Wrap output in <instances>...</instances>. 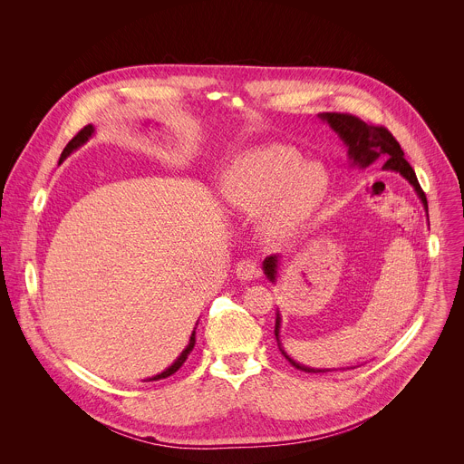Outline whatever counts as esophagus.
<instances>
[{"label":"esophagus","instance_id":"esophagus-1","mask_svg":"<svg viewBox=\"0 0 464 464\" xmlns=\"http://www.w3.org/2000/svg\"><path fill=\"white\" fill-rule=\"evenodd\" d=\"M237 277L240 279V281H253L255 277H258V266H256V262H253V260H242V262H238V266H237Z\"/></svg>","mask_w":464,"mask_h":464}]
</instances>
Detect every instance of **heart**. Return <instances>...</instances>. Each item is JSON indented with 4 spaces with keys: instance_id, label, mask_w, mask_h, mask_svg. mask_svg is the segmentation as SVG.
I'll list each match as a JSON object with an SVG mask.
<instances>
[{
    "instance_id": "heart-1",
    "label": "heart",
    "mask_w": 464,
    "mask_h": 464,
    "mask_svg": "<svg viewBox=\"0 0 464 464\" xmlns=\"http://www.w3.org/2000/svg\"><path fill=\"white\" fill-rule=\"evenodd\" d=\"M326 190V170L283 145L242 152L222 178L224 200L247 217L260 213V229L268 237H288L303 227Z\"/></svg>"
}]
</instances>
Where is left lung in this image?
I'll use <instances>...</instances> for the list:
<instances>
[{
  "instance_id": "obj_1",
  "label": "left lung",
  "mask_w": 464,
  "mask_h": 464,
  "mask_svg": "<svg viewBox=\"0 0 464 464\" xmlns=\"http://www.w3.org/2000/svg\"><path fill=\"white\" fill-rule=\"evenodd\" d=\"M317 117L333 128L338 138L343 141V145L347 147V156L351 161V167H358V169H367L369 165H372L374 161L383 163L382 169L383 170H392L399 172L402 178H406L410 181V185L415 188L419 200L422 204V208L428 213V200L426 194L419 185V179L415 176V170L411 169V165L406 161L404 158V150L401 149L399 141H396L391 131L385 130L383 126H371L367 122H363L362 119L354 117V115H347V113H317ZM428 226H430V218H428ZM279 266H281V255H270L264 258L262 262V272L266 276V279L270 283H277L279 277ZM281 312L277 308L276 312V340L279 345L281 354L299 371L304 372H328V371H338V369H315V367H306L299 362H295L283 347L281 343ZM340 371H345L340 369Z\"/></svg>"
}]
</instances>
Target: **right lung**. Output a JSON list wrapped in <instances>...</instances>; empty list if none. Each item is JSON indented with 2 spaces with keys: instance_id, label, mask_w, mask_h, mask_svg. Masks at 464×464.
<instances>
[{
  "instance_id": "right-lung-1",
  "label": "right lung",
  "mask_w": 464,
  "mask_h": 464,
  "mask_svg": "<svg viewBox=\"0 0 464 464\" xmlns=\"http://www.w3.org/2000/svg\"><path fill=\"white\" fill-rule=\"evenodd\" d=\"M95 136V126L93 124H88V126H84L79 134L65 145V149H63V152H62V156H60V160H58V165L65 160V158H70L75 150H79L81 147H84L92 138ZM196 326H198V323H196ZM196 326L192 328V334H190V338H188V343H187V347L181 351V354L165 369V371H161L160 374H156V376H152V378H147L145 382H156V380H163V378H169L170 374H174L183 363H185V360H187V356L192 353V349H194V343H196Z\"/></svg>"
}]
</instances>
